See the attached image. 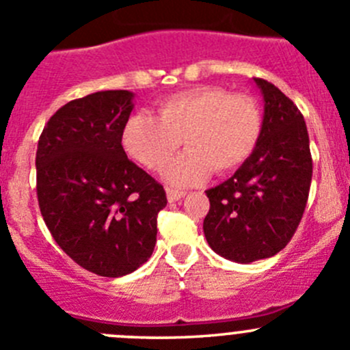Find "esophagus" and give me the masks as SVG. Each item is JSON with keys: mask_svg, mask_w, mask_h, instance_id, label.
Returning <instances> with one entry per match:
<instances>
[{"mask_svg": "<svg viewBox=\"0 0 350 350\" xmlns=\"http://www.w3.org/2000/svg\"><path fill=\"white\" fill-rule=\"evenodd\" d=\"M166 198H168V202L180 201L182 198H185V192L184 191H173V189H168V191H166Z\"/></svg>", "mask_w": 350, "mask_h": 350, "instance_id": "esophagus-1", "label": "esophagus"}]
</instances>
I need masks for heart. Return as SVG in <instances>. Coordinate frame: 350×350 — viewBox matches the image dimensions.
I'll return each mask as SVG.
<instances>
[{
  "instance_id": "1",
  "label": "heart",
  "mask_w": 350,
  "mask_h": 350,
  "mask_svg": "<svg viewBox=\"0 0 350 350\" xmlns=\"http://www.w3.org/2000/svg\"><path fill=\"white\" fill-rule=\"evenodd\" d=\"M262 118L254 99L221 88H196L158 103V116L139 111L122 129L127 154L152 172H161L180 147L189 149L165 170L168 184L189 187L209 173H230L254 152Z\"/></svg>"
}]
</instances>
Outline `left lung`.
Returning a JSON list of instances; mask_svg holds the SVG:
<instances>
[{
    "label": "left lung",
    "mask_w": 350,
    "mask_h": 350,
    "mask_svg": "<svg viewBox=\"0 0 350 350\" xmlns=\"http://www.w3.org/2000/svg\"><path fill=\"white\" fill-rule=\"evenodd\" d=\"M254 84L265 103L258 146L228 180L206 191V241L235 262L271 258L291 242L312 177L304 116L271 82L254 79Z\"/></svg>",
    "instance_id": "obj_1"
}]
</instances>
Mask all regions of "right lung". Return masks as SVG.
Returning a JSON list of instances; mask_svg holds the SVG:
<instances>
[{"label": "right lung", "instance_id": "add662e5", "mask_svg": "<svg viewBox=\"0 0 350 350\" xmlns=\"http://www.w3.org/2000/svg\"><path fill=\"white\" fill-rule=\"evenodd\" d=\"M134 92L73 99L46 123L36 152L38 201L56 244L88 271L118 278L151 258L166 194L127 158L122 129Z\"/></svg>", "mask_w": 350, "mask_h": 350}]
</instances>
